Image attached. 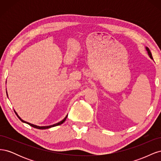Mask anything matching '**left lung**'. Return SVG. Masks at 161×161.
I'll use <instances>...</instances> for the list:
<instances>
[{
	"label": "left lung",
	"instance_id": "obj_1",
	"mask_svg": "<svg viewBox=\"0 0 161 161\" xmlns=\"http://www.w3.org/2000/svg\"><path fill=\"white\" fill-rule=\"evenodd\" d=\"M146 50H147V52H148V56H150V58L152 60H153V56H152V53H151V52H150V50H149V48H148V47H146Z\"/></svg>",
	"mask_w": 161,
	"mask_h": 161
}]
</instances>
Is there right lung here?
I'll return each instance as SVG.
<instances>
[{"label": "right lung", "instance_id": "right-lung-1", "mask_svg": "<svg viewBox=\"0 0 161 161\" xmlns=\"http://www.w3.org/2000/svg\"><path fill=\"white\" fill-rule=\"evenodd\" d=\"M7 95L8 96V94H7ZM14 113L16 114V115H17V117L19 118V119H20L22 122H23V123H25V124H29L30 125H31V127H33V128H37V129H40V130H45V129H48V128H52V127H55V126H57V125H61L62 124H63L65 121V120L66 119V118H67V116H68V115L65 117V118L63 119L62 121H60V122H58V123H56V124H53V125H47V126H39V125H34V124H30V123H29V122H27V121H24V120H23L19 116V115L17 114V112L15 111V110H14Z\"/></svg>", "mask_w": 161, "mask_h": 161}]
</instances>
